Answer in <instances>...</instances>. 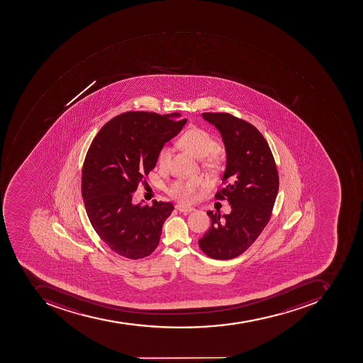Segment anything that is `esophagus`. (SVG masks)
Masks as SVG:
<instances>
[{
  "label": "esophagus",
  "mask_w": 363,
  "mask_h": 363,
  "mask_svg": "<svg viewBox=\"0 0 363 363\" xmlns=\"http://www.w3.org/2000/svg\"><path fill=\"white\" fill-rule=\"evenodd\" d=\"M175 208H177L178 211H180V212L185 213V214H186V213H191L194 211V208H189V206H184V205L180 204L175 205Z\"/></svg>",
  "instance_id": "1"
}]
</instances>
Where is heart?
Masks as SVG:
<instances>
[{
  "mask_svg": "<svg viewBox=\"0 0 363 363\" xmlns=\"http://www.w3.org/2000/svg\"><path fill=\"white\" fill-rule=\"evenodd\" d=\"M181 147L189 151L195 158L205 159V167L210 170L216 171L220 168L222 158L216 149V141L208 131L201 128H191L183 133L180 138ZM171 158V149L168 145L161 147L158 153V164L160 168H167ZM203 184V179L200 177H192L186 180H177L169 186L168 193L171 198L179 201L183 204L193 202L196 196V191Z\"/></svg>",
  "mask_w": 363,
  "mask_h": 363,
  "instance_id": "heart-1",
  "label": "heart"
}]
</instances>
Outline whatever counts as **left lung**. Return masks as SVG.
<instances>
[{
    "label": "left lung",
    "mask_w": 363,
    "mask_h": 363,
    "mask_svg": "<svg viewBox=\"0 0 363 363\" xmlns=\"http://www.w3.org/2000/svg\"><path fill=\"white\" fill-rule=\"evenodd\" d=\"M202 118L216 125L225 147L226 186L216 198L228 200L232 211L224 216L208 211L212 225L199 246L214 259H230L245 252L267 225L278 193L277 168L254 125L225 113H204Z\"/></svg>",
    "instance_id": "1"
}]
</instances>
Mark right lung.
<instances>
[{"mask_svg": "<svg viewBox=\"0 0 363 363\" xmlns=\"http://www.w3.org/2000/svg\"><path fill=\"white\" fill-rule=\"evenodd\" d=\"M180 113L129 111L108 121L96 135L84 162L82 194L99 238L118 255L139 259L158 246L170 202L152 206L133 202L138 183L158 162L165 143L186 123Z\"/></svg>", "mask_w": 363, "mask_h": 363, "instance_id": "right-lung-1", "label": "right lung"}]
</instances>
